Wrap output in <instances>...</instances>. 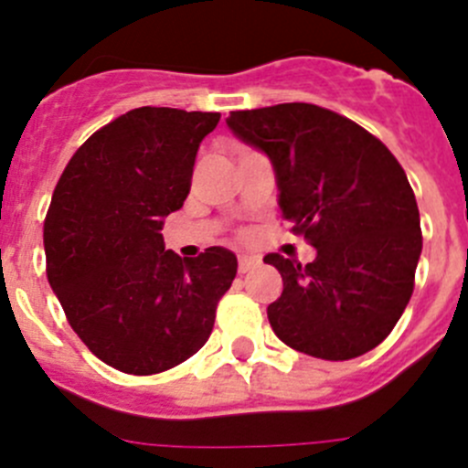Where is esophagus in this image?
Segmentation results:
<instances>
[{"label": "esophagus", "mask_w": 468, "mask_h": 468, "mask_svg": "<svg viewBox=\"0 0 468 468\" xmlns=\"http://www.w3.org/2000/svg\"><path fill=\"white\" fill-rule=\"evenodd\" d=\"M261 263V259L252 257V254H239V272H248L252 268H257Z\"/></svg>", "instance_id": "34e87169"}]
</instances>
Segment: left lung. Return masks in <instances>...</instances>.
<instances>
[{
  "label": "left lung",
  "mask_w": 468,
  "mask_h": 468,
  "mask_svg": "<svg viewBox=\"0 0 468 468\" xmlns=\"http://www.w3.org/2000/svg\"><path fill=\"white\" fill-rule=\"evenodd\" d=\"M228 127L271 159L282 218L316 248L307 266L263 257L284 282L268 304L272 332L330 362L373 350L410 303L423 248L405 170L367 129L316 104L232 111Z\"/></svg>",
  "instance_id": "obj_1"
}]
</instances>
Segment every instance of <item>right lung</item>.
I'll return each mask as SVG.
<instances>
[{
    "label": "right lung",
    "instance_id": "add662e5",
    "mask_svg": "<svg viewBox=\"0 0 468 468\" xmlns=\"http://www.w3.org/2000/svg\"><path fill=\"white\" fill-rule=\"evenodd\" d=\"M218 120L168 106L127 111L79 147L54 188L43 234L49 286L88 350L122 373L152 376L196 355L236 277L232 250L182 259L161 234Z\"/></svg>",
    "mask_w": 468,
    "mask_h": 468
}]
</instances>
